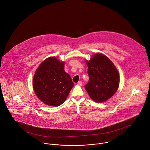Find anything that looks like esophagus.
<instances>
[{"label":"esophagus","mask_w":150,"mask_h":150,"mask_svg":"<svg viewBox=\"0 0 150 150\" xmlns=\"http://www.w3.org/2000/svg\"><path fill=\"white\" fill-rule=\"evenodd\" d=\"M77 84H78V86H81L82 85V81H78V83H77Z\"/></svg>","instance_id":"esophagus-1"}]
</instances>
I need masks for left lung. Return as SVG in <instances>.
Masks as SVG:
<instances>
[{"label":"left lung","mask_w":150,"mask_h":150,"mask_svg":"<svg viewBox=\"0 0 150 150\" xmlns=\"http://www.w3.org/2000/svg\"><path fill=\"white\" fill-rule=\"evenodd\" d=\"M88 83L85 88L90 97L96 102L102 103L111 98L119 85V75L112 61L102 54H96L89 61Z\"/></svg>","instance_id":"obj_1"}]
</instances>
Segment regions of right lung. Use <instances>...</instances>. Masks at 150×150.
Listing matches in <instances>:
<instances>
[{"label":"right lung","instance_id":"obj_1","mask_svg":"<svg viewBox=\"0 0 150 150\" xmlns=\"http://www.w3.org/2000/svg\"><path fill=\"white\" fill-rule=\"evenodd\" d=\"M64 67V62L50 57L35 71L33 83L35 93L47 105L57 107L63 103L74 85Z\"/></svg>","mask_w":150,"mask_h":150}]
</instances>
